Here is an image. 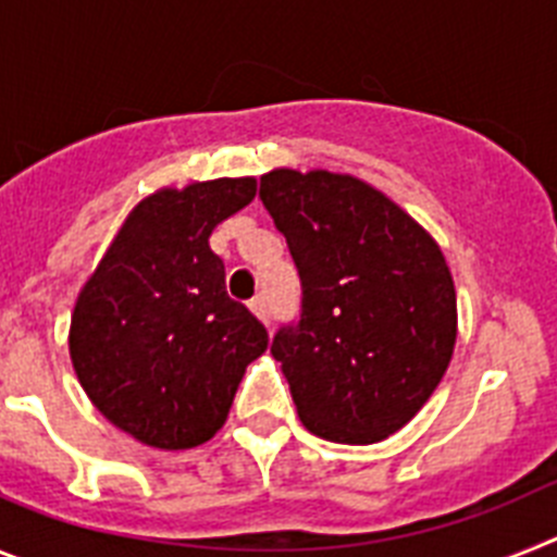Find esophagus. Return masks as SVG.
I'll use <instances>...</instances> for the list:
<instances>
[{
	"instance_id": "obj_1",
	"label": "esophagus",
	"mask_w": 557,
	"mask_h": 557,
	"mask_svg": "<svg viewBox=\"0 0 557 557\" xmlns=\"http://www.w3.org/2000/svg\"><path fill=\"white\" fill-rule=\"evenodd\" d=\"M250 312H253L256 318H259V321L264 323V326H268V323H270V312H268V301H264L262 295H259V298H253V301H250Z\"/></svg>"
}]
</instances>
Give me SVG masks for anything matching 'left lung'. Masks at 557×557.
<instances>
[{"mask_svg":"<svg viewBox=\"0 0 557 557\" xmlns=\"http://www.w3.org/2000/svg\"><path fill=\"white\" fill-rule=\"evenodd\" d=\"M259 198L301 275V321L273 337L312 435L379 444L410 424L455 354L457 293L430 231L346 172L278 166Z\"/></svg>","mask_w":557,"mask_h":557,"instance_id":"left-lung-1","label":"left lung"}]
</instances>
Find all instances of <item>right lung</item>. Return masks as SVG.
Instances as JSON below:
<instances>
[{"label": "right lung", "instance_id": "add662e5", "mask_svg": "<svg viewBox=\"0 0 557 557\" xmlns=\"http://www.w3.org/2000/svg\"><path fill=\"white\" fill-rule=\"evenodd\" d=\"M256 198V178L161 186L133 206L72 309L69 357L91 405L152 449L223 430L268 332L225 293L211 231Z\"/></svg>", "mask_w": 557, "mask_h": 557}]
</instances>
